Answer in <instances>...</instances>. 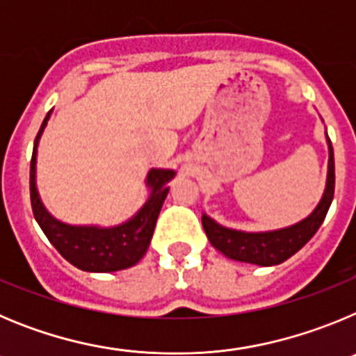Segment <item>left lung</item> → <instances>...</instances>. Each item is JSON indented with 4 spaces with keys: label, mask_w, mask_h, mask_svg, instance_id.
Returning <instances> with one entry per match:
<instances>
[{
    "label": "left lung",
    "mask_w": 356,
    "mask_h": 356,
    "mask_svg": "<svg viewBox=\"0 0 356 356\" xmlns=\"http://www.w3.org/2000/svg\"><path fill=\"white\" fill-rule=\"evenodd\" d=\"M328 172H326L325 193L321 196L316 209L308 213L305 219L294 222L285 228L266 229V232H244L222 226L203 212L201 222L205 228L210 244L225 257L237 262L254 264V266H278L298 253L310 238L316 235L319 226L325 221L335 191V162H333V147L328 134Z\"/></svg>",
    "instance_id": "8db88e82"
}]
</instances>
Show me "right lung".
I'll list each match as a JSON object with an SVG mask.
<instances>
[{"mask_svg":"<svg viewBox=\"0 0 356 356\" xmlns=\"http://www.w3.org/2000/svg\"><path fill=\"white\" fill-rule=\"evenodd\" d=\"M53 114L49 110L40 124L33 143L30 163V200L35 221L42 228L56 251L74 267L87 273H114L135 266L146 254L155 232L160 209L169 193V181L176 176L175 169L151 168L146 175L149 196L130 219L114 226L69 225L56 219L40 200L37 188V151L40 137Z\"/></svg>","mask_w":356,"mask_h":356,"instance_id":"1","label":"right lung"}]
</instances>
